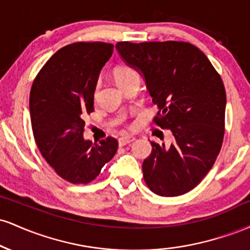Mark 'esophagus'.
<instances>
[{"instance_id":"1","label":"esophagus","mask_w":250,"mask_h":250,"mask_svg":"<svg viewBox=\"0 0 250 250\" xmlns=\"http://www.w3.org/2000/svg\"><path fill=\"white\" fill-rule=\"evenodd\" d=\"M135 140L134 136H122L119 139V145L120 146H125V145H129V143H131Z\"/></svg>"}]
</instances>
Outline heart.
Instances as JSON below:
<instances>
[{"mask_svg": "<svg viewBox=\"0 0 250 250\" xmlns=\"http://www.w3.org/2000/svg\"><path fill=\"white\" fill-rule=\"evenodd\" d=\"M113 77L114 80H115L116 84L121 88L125 84V83L130 81V80L135 79V77H139V74H137V71L133 69V68L129 67L128 64L122 63V64H117L113 69ZM93 99L95 102L97 101V99H99V88L97 87L94 89Z\"/></svg>", "mask_w": 250, "mask_h": 250, "instance_id": "obj_1", "label": "heart"}]
</instances>
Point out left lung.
<instances>
[{"mask_svg":"<svg viewBox=\"0 0 250 250\" xmlns=\"http://www.w3.org/2000/svg\"><path fill=\"white\" fill-rule=\"evenodd\" d=\"M116 49L145 77L159 107L154 122L174 136L170 147L150 142L153 149L142 165L146 183L160 196L188 193L208 174L222 147L227 101L222 79L188 42H119Z\"/></svg>","mask_w":250,"mask_h":250,"instance_id":"obj_1","label":"left lung"}]
</instances>
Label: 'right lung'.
Listing matches in <instances>:
<instances>
[{
    "instance_id": "1",
    "label": "right lung",
    "mask_w": 250,
    "mask_h": 250,
    "mask_svg": "<svg viewBox=\"0 0 250 250\" xmlns=\"http://www.w3.org/2000/svg\"><path fill=\"white\" fill-rule=\"evenodd\" d=\"M113 48L104 42L65 45L31 85L30 120L37 147L56 174L74 185L91 182L119 146L111 136L99 143L83 139V119L94 111V89Z\"/></svg>"
}]
</instances>
